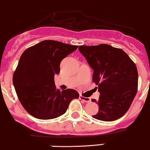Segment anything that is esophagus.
Returning <instances> with one entry per match:
<instances>
[{
	"instance_id": "obj_1",
	"label": "esophagus",
	"mask_w": 150,
	"mask_h": 150,
	"mask_svg": "<svg viewBox=\"0 0 150 150\" xmlns=\"http://www.w3.org/2000/svg\"><path fill=\"white\" fill-rule=\"evenodd\" d=\"M80 99L83 100L84 102H85V103H90V102L91 101V100H90V98H85V97L82 96V95H80Z\"/></svg>"
}]
</instances>
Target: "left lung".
<instances>
[{"instance_id":"1","label":"left lung","mask_w":150,"mask_h":150,"mask_svg":"<svg viewBox=\"0 0 150 150\" xmlns=\"http://www.w3.org/2000/svg\"><path fill=\"white\" fill-rule=\"evenodd\" d=\"M80 53L94 70L93 81L98 86L99 105L95 119L114 121L129 110L137 92L138 72L136 65L120 48L108 44L79 47Z\"/></svg>"}]
</instances>
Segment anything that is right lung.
Here are the masks:
<instances>
[{"mask_svg":"<svg viewBox=\"0 0 150 150\" xmlns=\"http://www.w3.org/2000/svg\"><path fill=\"white\" fill-rule=\"evenodd\" d=\"M78 47L59 41L46 40L23 52L13 77L18 98L24 109L40 120H50L65 113L79 93L72 89L60 90L54 82L60 62Z\"/></svg>","mask_w":150,"mask_h":150,"instance_id":"1","label":"right lung"}]
</instances>
